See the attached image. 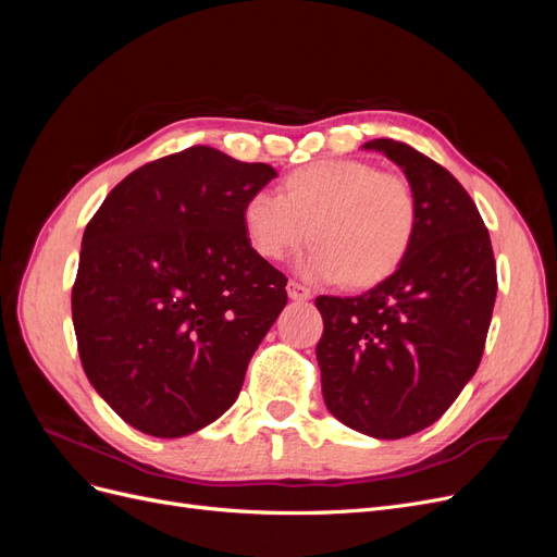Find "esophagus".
Listing matches in <instances>:
<instances>
[{"mask_svg": "<svg viewBox=\"0 0 557 557\" xmlns=\"http://www.w3.org/2000/svg\"><path fill=\"white\" fill-rule=\"evenodd\" d=\"M288 297L297 299V301H307V299H311V290L307 288V285H301L297 281H290L288 283Z\"/></svg>", "mask_w": 557, "mask_h": 557, "instance_id": "esophagus-1", "label": "esophagus"}]
</instances>
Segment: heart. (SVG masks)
Instances as JSON below:
<instances>
[{"label":"heart","mask_w":557,"mask_h":557,"mask_svg":"<svg viewBox=\"0 0 557 557\" xmlns=\"http://www.w3.org/2000/svg\"><path fill=\"white\" fill-rule=\"evenodd\" d=\"M248 244L283 260L313 244L299 269L372 288L407 260L418 230V197L407 176L360 160H320L283 178L281 195L256 193L244 205Z\"/></svg>","instance_id":"heart-1"}]
</instances>
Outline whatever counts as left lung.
<instances>
[{
    "label": "left lung",
    "mask_w": 557,
    "mask_h": 557,
    "mask_svg": "<svg viewBox=\"0 0 557 557\" xmlns=\"http://www.w3.org/2000/svg\"><path fill=\"white\" fill-rule=\"evenodd\" d=\"M401 166L418 230L393 276L358 297L320 295L323 397L350 430L401 440L440 420L476 374L497 267L483 218L448 170L393 139L367 141Z\"/></svg>",
    "instance_id": "obj_1"
}]
</instances>
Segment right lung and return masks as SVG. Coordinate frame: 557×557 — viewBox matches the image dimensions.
<instances>
[{
	"mask_svg": "<svg viewBox=\"0 0 557 557\" xmlns=\"http://www.w3.org/2000/svg\"><path fill=\"white\" fill-rule=\"evenodd\" d=\"M276 176L209 146L139 166L83 232L72 318L81 364L125 423L174 440L221 418L288 305L248 244L244 205Z\"/></svg>",
	"mask_w": 557,
	"mask_h": 557,
	"instance_id": "obj_1",
	"label": "right lung"
}]
</instances>
